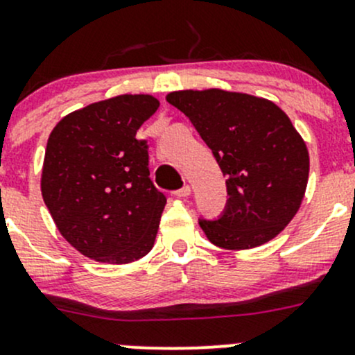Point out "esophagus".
<instances>
[{
    "label": "esophagus",
    "mask_w": 355,
    "mask_h": 355,
    "mask_svg": "<svg viewBox=\"0 0 355 355\" xmlns=\"http://www.w3.org/2000/svg\"><path fill=\"white\" fill-rule=\"evenodd\" d=\"M177 198H187V196H191V185H184L182 189H178V191L173 192Z\"/></svg>",
    "instance_id": "1"
}]
</instances>
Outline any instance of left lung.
<instances>
[{
	"mask_svg": "<svg viewBox=\"0 0 355 355\" xmlns=\"http://www.w3.org/2000/svg\"><path fill=\"white\" fill-rule=\"evenodd\" d=\"M178 108L227 177L228 200L220 220H200L211 244L244 250L273 241L302 204L309 151L284 110L244 92L175 91Z\"/></svg>",
	"mask_w": 355,
	"mask_h": 355,
	"instance_id": "obj_1",
	"label": "left lung"
}]
</instances>
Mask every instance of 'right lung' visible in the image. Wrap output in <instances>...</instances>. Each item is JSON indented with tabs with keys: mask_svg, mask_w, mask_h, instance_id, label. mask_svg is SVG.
I'll list each match as a JSON object with an SVG mask.
<instances>
[{
	"mask_svg": "<svg viewBox=\"0 0 355 355\" xmlns=\"http://www.w3.org/2000/svg\"><path fill=\"white\" fill-rule=\"evenodd\" d=\"M149 94H121L71 111L46 146L41 192L63 239L89 259L127 264L155 245L166 198L149 178Z\"/></svg>",
	"mask_w": 355,
	"mask_h": 355,
	"instance_id": "obj_1",
	"label": "right lung"
}]
</instances>
